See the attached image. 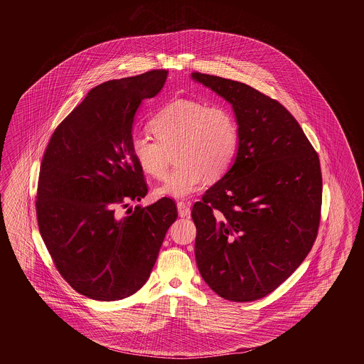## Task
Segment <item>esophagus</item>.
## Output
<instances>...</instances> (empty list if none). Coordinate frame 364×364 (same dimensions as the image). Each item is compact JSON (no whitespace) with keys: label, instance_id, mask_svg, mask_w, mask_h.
I'll list each match as a JSON object with an SVG mask.
<instances>
[{"label":"esophagus","instance_id":"1","mask_svg":"<svg viewBox=\"0 0 364 364\" xmlns=\"http://www.w3.org/2000/svg\"><path fill=\"white\" fill-rule=\"evenodd\" d=\"M177 212H178L180 218H187L191 215V208H189L188 204L180 201V203H177Z\"/></svg>","mask_w":364,"mask_h":364}]
</instances>
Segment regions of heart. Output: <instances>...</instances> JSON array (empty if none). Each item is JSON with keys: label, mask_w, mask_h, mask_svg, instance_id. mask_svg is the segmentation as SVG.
Returning a JSON list of instances; mask_svg holds the SVG:
<instances>
[{"label": "heart", "mask_w": 364, "mask_h": 364, "mask_svg": "<svg viewBox=\"0 0 364 364\" xmlns=\"http://www.w3.org/2000/svg\"><path fill=\"white\" fill-rule=\"evenodd\" d=\"M157 140L134 136L131 143L136 163L151 176H164L169 152L176 149L178 166L156 188L161 198H187L207 178L227 172L237 149V125L223 105L195 100H176L160 110L151 122Z\"/></svg>", "instance_id": "obj_1"}]
</instances>
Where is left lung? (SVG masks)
I'll return each instance as SVG.
<instances>
[{
    "instance_id": "1",
    "label": "left lung",
    "mask_w": 364,
    "mask_h": 364,
    "mask_svg": "<svg viewBox=\"0 0 364 364\" xmlns=\"http://www.w3.org/2000/svg\"><path fill=\"white\" fill-rule=\"evenodd\" d=\"M191 77L230 102L237 124L233 164L192 210L200 275L227 300L264 298L295 272L316 239L319 156L276 100L228 78Z\"/></svg>"
}]
</instances>
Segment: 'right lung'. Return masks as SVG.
<instances>
[{"label": "right lung", "mask_w": 364, "mask_h": 364, "mask_svg": "<svg viewBox=\"0 0 364 364\" xmlns=\"http://www.w3.org/2000/svg\"><path fill=\"white\" fill-rule=\"evenodd\" d=\"M166 75L151 70L89 90L45 151L38 228L58 272L87 298L112 301L137 292L176 220L168 198L119 213L148 192L131 148L133 122L143 100L163 89Z\"/></svg>", "instance_id": "obj_1"}]
</instances>
